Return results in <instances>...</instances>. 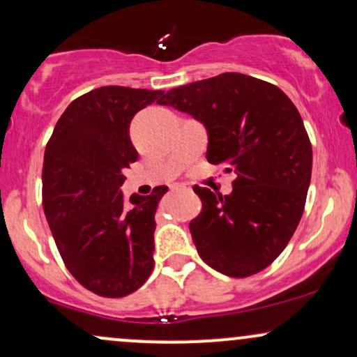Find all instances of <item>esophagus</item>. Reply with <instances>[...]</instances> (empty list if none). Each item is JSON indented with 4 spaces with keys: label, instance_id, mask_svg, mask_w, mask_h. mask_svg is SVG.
Segmentation results:
<instances>
[{
    "label": "esophagus",
    "instance_id": "1",
    "mask_svg": "<svg viewBox=\"0 0 357 357\" xmlns=\"http://www.w3.org/2000/svg\"><path fill=\"white\" fill-rule=\"evenodd\" d=\"M186 190H190L186 184H173V186H171V191H186Z\"/></svg>",
    "mask_w": 357,
    "mask_h": 357
}]
</instances>
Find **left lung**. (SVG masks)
<instances>
[{
  "instance_id": "1",
  "label": "left lung",
  "mask_w": 357,
  "mask_h": 357,
  "mask_svg": "<svg viewBox=\"0 0 357 357\" xmlns=\"http://www.w3.org/2000/svg\"><path fill=\"white\" fill-rule=\"evenodd\" d=\"M159 104L202 121L208 162L236 176L227 196L192 188L203 203L190 223L199 257L235 278L267 268L296 231L312 174L297 107L277 85L236 72L171 89Z\"/></svg>"
}]
</instances>
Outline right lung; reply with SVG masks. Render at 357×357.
Listing matches in <instances>:
<instances>
[{"label": "right lung", "mask_w": 357, "mask_h": 357, "mask_svg": "<svg viewBox=\"0 0 357 357\" xmlns=\"http://www.w3.org/2000/svg\"><path fill=\"white\" fill-rule=\"evenodd\" d=\"M165 90L107 85L65 109L45 149L42 199L48 225L68 272L100 297L136 292L154 268L155 208L167 191L132 195L119 188L137 161L129 124Z\"/></svg>", "instance_id": "right-lung-1"}]
</instances>
